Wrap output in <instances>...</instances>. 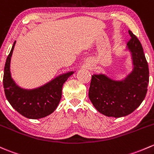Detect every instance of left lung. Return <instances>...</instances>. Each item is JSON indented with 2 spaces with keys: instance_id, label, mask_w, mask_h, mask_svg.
<instances>
[{
  "instance_id": "obj_1",
  "label": "left lung",
  "mask_w": 154,
  "mask_h": 154,
  "mask_svg": "<svg viewBox=\"0 0 154 154\" xmlns=\"http://www.w3.org/2000/svg\"><path fill=\"white\" fill-rule=\"evenodd\" d=\"M127 47L132 54L134 69L122 81H115L104 74H94L88 97L93 106L107 116L121 117L131 114L146 96L149 83L148 62L140 40L129 30Z\"/></svg>"
}]
</instances>
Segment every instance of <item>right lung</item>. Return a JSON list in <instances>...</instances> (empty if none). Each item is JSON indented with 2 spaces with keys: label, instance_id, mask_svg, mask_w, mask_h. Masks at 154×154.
Returning a JSON list of instances; mask_svg holds the SVG:
<instances>
[{
  "label": "right lung",
  "instance_id": "1",
  "mask_svg": "<svg viewBox=\"0 0 154 154\" xmlns=\"http://www.w3.org/2000/svg\"><path fill=\"white\" fill-rule=\"evenodd\" d=\"M14 41L4 67V88L9 103L21 115L29 119H40L54 112L60 101L63 83L74 72L60 75L46 85L32 90L23 89L13 81L10 74V60Z\"/></svg>",
  "mask_w": 154,
  "mask_h": 154
}]
</instances>
